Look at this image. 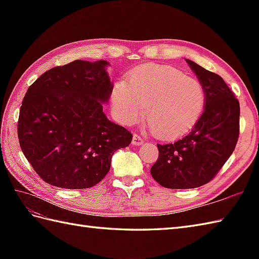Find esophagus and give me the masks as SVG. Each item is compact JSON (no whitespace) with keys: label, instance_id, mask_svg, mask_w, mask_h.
Returning a JSON list of instances; mask_svg holds the SVG:
<instances>
[{"label":"esophagus","instance_id":"esophagus-1","mask_svg":"<svg viewBox=\"0 0 259 259\" xmlns=\"http://www.w3.org/2000/svg\"><path fill=\"white\" fill-rule=\"evenodd\" d=\"M144 139L141 138L140 136H138V135H134V137H133V142H131V144H133L134 146H141L142 144H144Z\"/></svg>","mask_w":259,"mask_h":259}]
</instances>
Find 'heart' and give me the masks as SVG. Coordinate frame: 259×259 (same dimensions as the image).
<instances>
[{
	"label": "heart",
	"instance_id": "1",
	"mask_svg": "<svg viewBox=\"0 0 259 259\" xmlns=\"http://www.w3.org/2000/svg\"><path fill=\"white\" fill-rule=\"evenodd\" d=\"M113 113L123 124L145 113L152 134L161 139L186 135L199 121L206 92L199 81L162 65H145L115 82L111 95Z\"/></svg>",
	"mask_w": 259,
	"mask_h": 259
}]
</instances>
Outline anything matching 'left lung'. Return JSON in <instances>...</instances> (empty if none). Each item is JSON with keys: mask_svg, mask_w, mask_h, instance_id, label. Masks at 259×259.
<instances>
[{"mask_svg": "<svg viewBox=\"0 0 259 259\" xmlns=\"http://www.w3.org/2000/svg\"><path fill=\"white\" fill-rule=\"evenodd\" d=\"M206 92L201 117L188 135L157 145L152 178L170 189H191L209 183L232 155L239 136V102L222 76L186 59Z\"/></svg>", "mask_w": 259, "mask_h": 259, "instance_id": "left-lung-1", "label": "left lung"}]
</instances>
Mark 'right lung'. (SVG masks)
<instances>
[{
  "label": "right lung",
  "mask_w": 259,
  "mask_h": 259,
  "mask_svg": "<svg viewBox=\"0 0 259 259\" xmlns=\"http://www.w3.org/2000/svg\"><path fill=\"white\" fill-rule=\"evenodd\" d=\"M106 60H75L35 80L22 101L21 149L36 174L52 186L85 189L106 177L113 153L133 135L102 111L111 96Z\"/></svg>",
  "instance_id": "obj_1"
}]
</instances>
